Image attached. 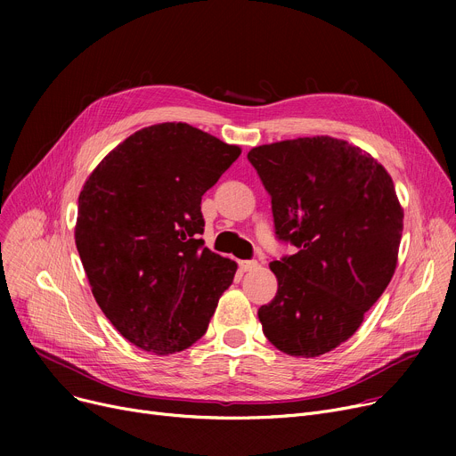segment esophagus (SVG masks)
Listing matches in <instances>:
<instances>
[{
    "mask_svg": "<svg viewBox=\"0 0 456 456\" xmlns=\"http://www.w3.org/2000/svg\"><path fill=\"white\" fill-rule=\"evenodd\" d=\"M256 266H258L256 260H240V262H238V268H240L242 272H251Z\"/></svg>",
    "mask_w": 456,
    "mask_h": 456,
    "instance_id": "esophagus-1",
    "label": "esophagus"
}]
</instances>
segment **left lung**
Masks as SVG:
<instances>
[{"label":"left lung","mask_w":456,"mask_h":456,"mask_svg":"<svg viewBox=\"0 0 456 456\" xmlns=\"http://www.w3.org/2000/svg\"><path fill=\"white\" fill-rule=\"evenodd\" d=\"M272 198L277 294L258 308L265 337L290 356H320L351 338L395 272L403 208L392 177L346 140H282L248 153Z\"/></svg>","instance_id":"8db88e82"}]
</instances>
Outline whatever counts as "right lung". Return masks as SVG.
I'll return each instance as SVG.
<instances>
[{
	"mask_svg": "<svg viewBox=\"0 0 456 456\" xmlns=\"http://www.w3.org/2000/svg\"><path fill=\"white\" fill-rule=\"evenodd\" d=\"M188 124L140 129L79 194L76 246L92 294L124 338L172 354L207 332L236 262L205 248L201 198L240 157Z\"/></svg>",
	"mask_w": 456,
	"mask_h": 456,
	"instance_id": "1",
	"label": "right lung"
}]
</instances>
